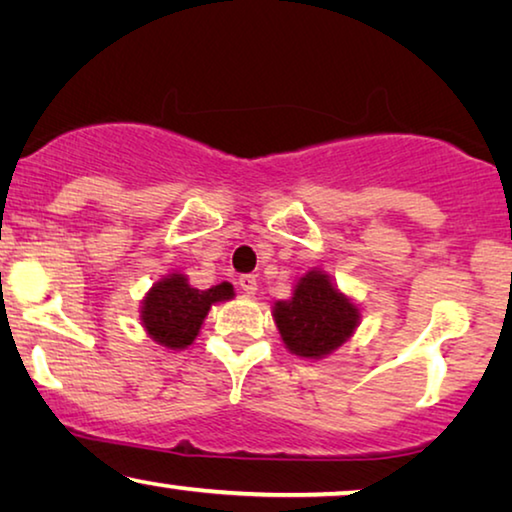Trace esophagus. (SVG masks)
I'll return each instance as SVG.
<instances>
[{"instance_id": "esophagus-1", "label": "esophagus", "mask_w": 512, "mask_h": 512, "mask_svg": "<svg viewBox=\"0 0 512 512\" xmlns=\"http://www.w3.org/2000/svg\"><path fill=\"white\" fill-rule=\"evenodd\" d=\"M239 287L243 289V294H248V296H253L255 292H257V278L255 276H241L239 278Z\"/></svg>"}]
</instances>
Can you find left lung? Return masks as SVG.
I'll use <instances>...</instances> for the list:
<instances>
[{
    "label": "left lung",
    "instance_id": "1",
    "mask_svg": "<svg viewBox=\"0 0 512 512\" xmlns=\"http://www.w3.org/2000/svg\"><path fill=\"white\" fill-rule=\"evenodd\" d=\"M273 322L294 356L322 361L356 333L361 308L329 273L312 269L296 280L287 301L273 303Z\"/></svg>",
    "mask_w": 512,
    "mask_h": 512
}]
</instances>
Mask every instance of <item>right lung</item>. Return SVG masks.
Segmentation results:
<instances>
[{"label":"right lung","instance_id":"add662e5","mask_svg":"<svg viewBox=\"0 0 512 512\" xmlns=\"http://www.w3.org/2000/svg\"><path fill=\"white\" fill-rule=\"evenodd\" d=\"M234 299L230 282L211 289H197L179 271L167 273L144 294L140 305L142 329L156 345L165 349H188L207 319L211 305Z\"/></svg>","mask_w":512,"mask_h":512}]
</instances>
